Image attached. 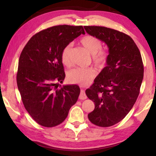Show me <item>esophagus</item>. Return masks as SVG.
Here are the masks:
<instances>
[{
  "instance_id": "34e87169",
  "label": "esophagus",
  "mask_w": 156,
  "mask_h": 156,
  "mask_svg": "<svg viewBox=\"0 0 156 156\" xmlns=\"http://www.w3.org/2000/svg\"><path fill=\"white\" fill-rule=\"evenodd\" d=\"M87 98V96H86L85 92H84V91L82 89V90L80 91V96H79V98L81 99V100H84V99H86Z\"/></svg>"
}]
</instances>
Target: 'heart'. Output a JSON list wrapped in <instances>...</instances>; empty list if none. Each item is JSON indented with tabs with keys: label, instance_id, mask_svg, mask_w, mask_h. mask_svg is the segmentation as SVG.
<instances>
[{
	"label": "heart",
	"instance_id": "1",
	"mask_svg": "<svg viewBox=\"0 0 156 156\" xmlns=\"http://www.w3.org/2000/svg\"><path fill=\"white\" fill-rule=\"evenodd\" d=\"M80 43L92 56V61L96 67L103 66L107 59V54L101 49L102 43L98 38L94 36L87 35L80 39ZM72 44H69L63 48L61 53V60L63 65L69 66L70 51ZM96 75V73L91 68H75L68 72L67 78L71 83L78 84L80 85H87Z\"/></svg>",
	"mask_w": 156,
	"mask_h": 156
}]
</instances>
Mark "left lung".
I'll return each instance as SVG.
<instances>
[{
  "instance_id": "obj_1",
  "label": "left lung",
  "mask_w": 156,
  "mask_h": 156,
  "mask_svg": "<svg viewBox=\"0 0 156 156\" xmlns=\"http://www.w3.org/2000/svg\"><path fill=\"white\" fill-rule=\"evenodd\" d=\"M84 28L109 48L107 66L85 91L95 104L89 120L95 125L107 127L122 120L135 104L143 80V62L139 49L129 36L105 27Z\"/></svg>"
}]
</instances>
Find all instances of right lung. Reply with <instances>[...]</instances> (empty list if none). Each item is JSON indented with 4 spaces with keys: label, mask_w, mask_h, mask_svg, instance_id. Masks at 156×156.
<instances>
[{
    "label": "right lung",
    "mask_w": 156,
    "mask_h": 156,
    "mask_svg": "<svg viewBox=\"0 0 156 156\" xmlns=\"http://www.w3.org/2000/svg\"><path fill=\"white\" fill-rule=\"evenodd\" d=\"M84 34L83 26H54L34 35L21 52L18 88L26 110L39 125L45 127L60 125L77 102L80 92L78 85L58 89V83H62L65 78L63 48Z\"/></svg>",
    "instance_id": "1"
}]
</instances>
